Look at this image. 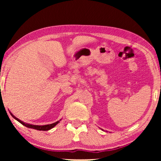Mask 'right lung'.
Here are the masks:
<instances>
[{"instance_id":"right-lung-1","label":"right lung","mask_w":161,"mask_h":161,"mask_svg":"<svg viewBox=\"0 0 161 161\" xmlns=\"http://www.w3.org/2000/svg\"><path fill=\"white\" fill-rule=\"evenodd\" d=\"M11 115L12 116L13 118H14L17 121H18L19 123H21L22 125H25V127H28V128H32V129H35V130H44V131H46V130H49L52 129L53 127H54L56 125L58 124V123L60 122V121H58V122H55V123H53V124H50V125H30V124H27V123H25L23 122H22L21 120H19V119H17V117H15V116L13 115V114L11 113ZM61 120V119H60Z\"/></svg>"}]
</instances>
